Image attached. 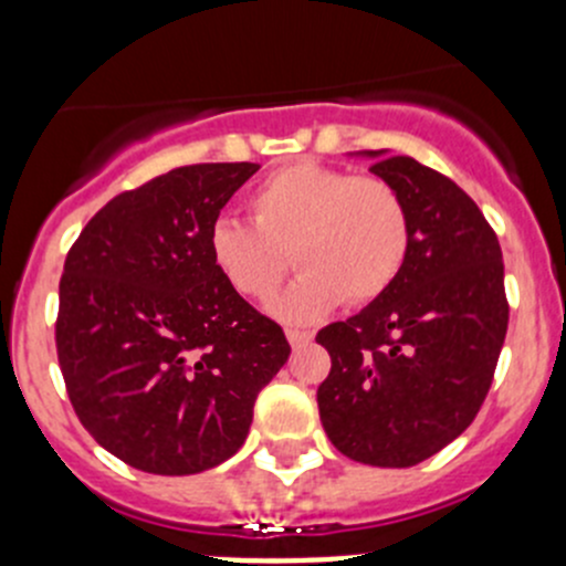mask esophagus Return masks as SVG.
Returning a JSON list of instances; mask_svg holds the SVG:
<instances>
[{"label": "esophagus", "instance_id": "1", "mask_svg": "<svg viewBox=\"0 0 566 566\" xmlns=\"http://www.w3.org/2000/svg\"><path fill=\"white\" fill-rule=\"evenodd\" d=\"M285 337H289L291 346L302 348V346H307V343L313 340V332H307V329H285Z\"/></svg>", "mask_w": 566, "mask_h": 566}]
</instances>
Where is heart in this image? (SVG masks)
<instances>
[{"mask_svg":"<svg viewBox=\"0 0 566 566\" xmlns=\"http://www.w3.org/2000/svg\"><path fill=\"white\" fill-rule=\"evenodd\" d=\"M253 223L209 226L212 266L237 294L270 300L289 270L296 281L272 302L283 322L311 324L332 307L368 305L392 289L411 248L403 198L378 177L302 160L266 177L250 196Z\"/></svg>","mask_w":566,"mask_h":566,"instance_id":"obj_1","label":"heart"}]
</instances>
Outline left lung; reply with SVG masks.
<instances>
[{"label":"left lung","mask_w":566,"mask_h":566,"mask_svg":"<svg viewBox=\"0 0 566 566\" xmlns=\"http://www.w3.org/2000/svg\"><path fill=\"white\" fill-rule=\"evenodd\" d=\"M363 155L403 198L411 248L387 294L316 335L332 357L316 400L335 450L406 469L455 441L491 389L510 322L504 261L450 177L406 155Z\"/></svg>","instance_id":"left-lung-1"}]
</instances>
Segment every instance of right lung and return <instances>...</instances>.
Here are the masks:
<instances>
[{"label":"right lung","mask_w":566,"mask_h":566,"mask_svg":"<svg viewBox=\"0 0 566 566\" xmlns=\"http://www.w3.org/2000/svg\"><path fill=\"white\" fill-rule=\"evenodd\" d=\"M259 171L198 163L111 198L65 259L56 354L81 424L147 474H198L248 439L289 359L272 318L212 266L209 226Z\"/></svg>","instance_id":"1"}]
</instances>
